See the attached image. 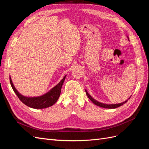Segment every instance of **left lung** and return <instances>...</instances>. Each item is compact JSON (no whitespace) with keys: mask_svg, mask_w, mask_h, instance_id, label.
I'll return each mask as SVG.
<instances>
[{"mask_svg":"<svg viewBox=\"0 0 149 149\" xmlns=\"http://www.w3.org/2000/svg\"><path fill=\"white\" fill-rule=\"evenodd\" d=\"M85 91H86V95L87 96L89 97V99L90 100H91L94 104H96L98 106L100 107H104V108H108V109H115V108H117L118 107L120 106H123V104H124L125 102H127L128 100H129V99L130 98V97L128 99V100H127L126 101H125L124 102H121V103H119V104H104V103H102V102H98L97 101L94 100V98H93L91 96L89 95V94H88V91H86V90L85 89Z\"/></svg>","mask_w":149,"mask_h":149,"instance_id":"left-lung-1","label":"left lung"}]
</instances>
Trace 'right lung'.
Masks as SVG:
<instances>
[{
    "instance_id": "right-lung-1",
    "label": "right lung",
    "mask_w": 149,
    "mask_h": 149,
    "mask_svg": "<svg viewBox=\"0 0 149 149\" xmlns=\"http://www.w3.org/2000/svg\"><path fill=\"white\" fill-rule=\"evenodd\" d=\"M65 78L66 76H64V78L61 80V81L59 83L56 85L55 87L53 88L49 92L45 94L44 95L33 97L24 96L18 92L14 86H13L10 77V83L13 91L15 93L16 95L24 104L30 107L34 108V109H44V108H47L53 106L57 101L60 96L61 87L65 81Z\"/></svg>"
}]
</instances>
